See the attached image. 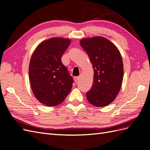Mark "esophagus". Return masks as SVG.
<instances>
[{"instance_id":"obj_1","label":"esophagus","mask_w":150,"mask_h":150,"mask_svg":"<svg viewBox=\"0 0 150 150\" xmlns=\"http://www.w3.org/2000/svg\"><path fill=\"white\" fill-rule=\"evenodd\" d=\"M80 79V76H76V77H74V80L75 82H77V81H79Z\"/></svg>"}]
</instances>
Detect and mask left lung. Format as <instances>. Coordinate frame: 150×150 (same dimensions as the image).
Wrapping results in <instances>:
<instances>
[{"instance_id": "8db88e82", "label": "left lung", "mask_w": 150, "mask_h": 150, "mask_svg": "<svg viewBox=\"0 0 150 150\" xmlns=\"http://www.w3.org/2000/svg\"><path fill=\"white\" fill-rule=\"evenodd\" d=\"M79 43L94 70L93 84L86 98L95 106H106L116 99L121 88L124 71L120 52L112 42L101 36L84 38Z\"/></svg>"}]
</instances>
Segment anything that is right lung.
I'll return each mask as SVG.
<instances>
[{
	"mask_svg": "<svg viewBox=\"0 0 150 150\" xmlns=\"http://www.w3.org/2000/svg\"><path fill=\"white\" fill-rule=\"evenodd\" d=\"M71 40L52 38L40 42L31 56L29 76L35 98L46 106H56L71 92L73 79L61 57Z\"/></svg>",
	"mask_w": 150,
	"mask_h": 150,
	"instance_id": "right-lung-1",
	"label": "right lung"
}]
</instances>
